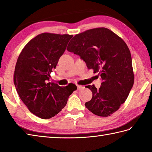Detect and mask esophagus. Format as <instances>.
I'll return each mask as SVG.
<instances>
[{"label":"esophagus","instance_id":"1","mask_svg":"<svg viewBox=\"0 0 152 152\" xmlns=\"http://www.w3.org/2000/svg\"><path fill=\"white\" fill-rule=\"evenodd\" d=\"M77 86V89L78 90H80L83 88V87L82 86H80V85H76Z\"/></svg>","mask_w":152,"mask_h":152}]
</instances>
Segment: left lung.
<instances>
[{
	"label": "left lung",
	"instance_id": "left-lung-1",
	"mask_svg": "<svg viewBox=\"0 0 152 152\" xmlns=\"http://www.w3.org/2000/svg\"><path fill=\"white\" fill-rule=\"evenodd\" d=\"M67 50L78 55L89 69L98 72L102 80L101 88L87 86L92 91L91 101L85 106L101 117L114 114L124 103L133 88L134 76L131 55L121 38L108 28H91L76 34Z\"/></svg>",
	"mask_w": 152,
	"mask_h": 152
}]
</instances>
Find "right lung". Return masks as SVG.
Listing matches in <instances>:
<instances>
[{"mask_svg":"<svg viewBox=\"0 0 152 152\" xmlns=\"http://www.w3.org/2000/svg\"><path fill=\"white\" fill-rule=\"evenodd\" d=\"M72 37L40 34L25 45L18 58L14 73L16 91L28 110L42 119H50L62 110L77 89L72 83L65 87L48 83Z\"/></svg>","mask_w":152,"mask_h":152,"instance_id":"right-lung-1","label":"right lung"}]
</instances>
